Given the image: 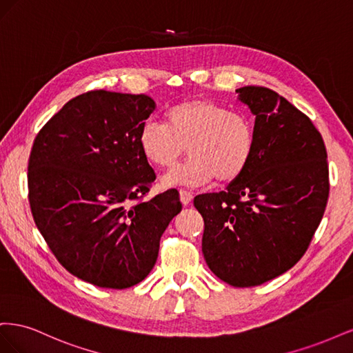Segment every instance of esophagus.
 I'll return each instance as SVG.
<instances>
[{"label": "esophagus", "instance_id": "esophagus-1", "mask_svg": "<svg viewBox=\"0 0 353 353\" xmlns=\"http://www.w3.org/2000/svg\"><path fill=\"white\" fill-rule=\"evenodd\" d=\"M179 197H181V201H183V205L187 206L190 205L191 200H193V193H190L187 190H179Z\"/></svg>", "mask_w": 353, "mask_h": 353}]
</instances>
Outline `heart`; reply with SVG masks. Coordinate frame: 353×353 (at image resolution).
<instances>
[{"instance_id":"heart-1","label":"heart","mask_w":353,"mask_h":353,"mask_svg":"<svg viewBox=\"0 0 353 353\" xmlns=\"http://www.w3.org/2000/svg\"><path fill=\"white\" fill-rule=\"evenodd\" d=\"M254 145V126L248 116L201 99L175 104L165 125L148 121L138 135L143 157L160 169H172L188 148L191 159L163 176L166 187L203 185L216 178L234 183L248 170Z\"/></svg>"}]
</instances>
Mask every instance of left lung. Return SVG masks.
Segmentation results:
<instances>
[{
	"instance_id": "obj_1",
	"label": "left lung",
	"mask_w": 353,
	"mask_h": 353,
	"mask_svg": "<svg viewBox=\"0 0 353 353\" xmlns=\"http://www.w3.org/2000/svg\"><path fill=\"white\" fill-rule=\"evenodd\" d=\"M254 114V154L221 193L201 194V252L210 271L234 287L274 280L299 262L323 219L328 165L321 134L280 94L236 90Z\"/></svg>"
}]
</instances>
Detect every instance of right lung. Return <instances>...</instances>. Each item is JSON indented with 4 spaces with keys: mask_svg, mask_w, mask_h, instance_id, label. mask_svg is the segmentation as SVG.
Wrapping results in <instances>:
<instances>
[{
    "mask_svg": "<svg viewBox=\"0 0 353 353\" xmlns=\"http://www.w3.org/2000/svg\"><path fill=\"white\" fill-rule=\"evenodd\" d=\"M156 109L144 94L90 91L44 125L28 168L35 223L57 261L105 288L150 274L160 237L183 209L176 190L143 197L156 179L138 135Z\"/></svg>",
    "mask_w": 353,
    "mask_h": 353,
    "instance_id": "obj_1",
    "label": "right lung"
}]
</instances>
